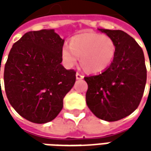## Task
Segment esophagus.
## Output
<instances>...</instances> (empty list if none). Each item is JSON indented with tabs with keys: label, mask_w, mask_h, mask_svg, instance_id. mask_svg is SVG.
<instances>
[{
	"label": "esophagus",
	"mask_w": 151,
	"mask_h": 151,
	"mask_svg": "<svg viewBox=\"0 0 151 151\" xmlns=\"http://www.w3.org/2000/svg\"><path fill=\"white\" fill-rule=\"evenodd\" d=\"M76 79H77V80H82V79L84 78V76H83V75H81V74H80L79 72L76 73Z\"/></svg>",
	"instance_id": "34e87169"
}]
</instances>
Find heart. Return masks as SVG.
Masks as SVG:
<instances>
[{"label":"heart","mask_w":151,"mask_h":151,"mask_svg":"<svg viewBox=\"0 0 151 151\" xmlns=\"http://www.w3.org/2000/svg\"><path fill=\"white\" fill-rule=\"evenodd\" d=\"M116 54V44L106 34L84 32L70 39V46L64 45L61 55L68 67L75 66L81 57L86 71L99 73L110 66Z\"/></svg>","instance_id":"b5f03b06"}]
</instances>
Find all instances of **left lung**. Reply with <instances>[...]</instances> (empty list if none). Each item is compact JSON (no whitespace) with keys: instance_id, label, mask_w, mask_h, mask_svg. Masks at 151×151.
Returning <instances> with one entry per match:
<instances>
[{"instance_id":"left-lung-1","label":"left lung","mask_w":151,"mask_h":151,"mask_svg":"<svg viewBox=\"0 0 151 151\" xmlns=\"http://www.w3.org/2000/svg\"><path fill=\"white\" fill-rule=\"evenodd\" d=\"M113 38L116 54L99 75L84 77L88 85L86 101L92 113L108 122L124 119L139 107L147 78L141 47L121 30L99 29Z\"/></svg>"}]
</instances>
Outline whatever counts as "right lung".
Listing matches in <instances>:
<instances>
[{"instance_id": "1", "label": "right lung", "mask_w": 151, "mask_h": 151, "mask_svg": "<svg viewBox=\"0 0 151 151\" xmlns=\"http://www.w3.org/2000/svg\"><path fill=\"white\" fill-rule=\"evenodd\" d=\"M64 42L54 29L31 31L9 53L4 69L6 94L16 112L32 123L55 119L76 82V72L60 64Z\"/></svg>"}]
</instances>
